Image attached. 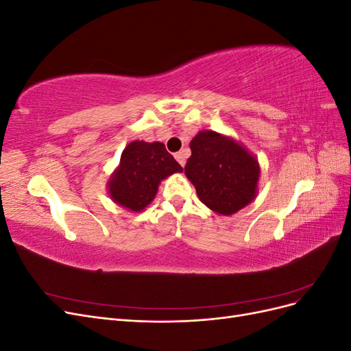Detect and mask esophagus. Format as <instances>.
Segmentation results:
<instances>
[{
	"instance_id": "1",
	"label": "esophagus",
	"mask_w": 351,
	"mask_h": 351,
	"mask_svg": "<svg viewBox=\"0 0 351 351\" xmlns=\"http://www.w3.org/2000/svg\"><path fill=\"white\" fill-rule=\"evenodd\" d=\"M176 159H177L180 165L184 167V165H186V152H184V151L177 152V154H176Z\"/></svg>"
}]
</instances>
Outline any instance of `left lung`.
Masks as SVG:
<instances>
[{
    "label": "left lung",
    "mask_w": 351,
    "mask_h": 351,
    "mask_svg": "<svg viewBox=\"0 0 351 351\" xmlns=\"http://www.w3.org/2000/svg\"><path fill=\"white\" fill-rule=\"evenodd\" d=\"M184 173L209 209L231 215L256 196L259 164L240 143L205 130L193 137Z\"/></svg>",
    "instance_id": "1"
}]
</instances>
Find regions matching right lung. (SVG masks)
<instances>
[{"mask_svg": "<svg viewBox=\"0 0 351 351\" xmlns=\"http://www.w3.org/2000/svg\"><path fill=\"white\" fill-rule=\"evenodd\" d=\"M182 171V165L167 152L164 143L134 141L125 146L110 180V196L127 209L142 210L154 200L161 180Z\"/></svg>", "mask_w": 351, "mask_h": 351, "instance_id": "obj_1", "label": "right lung"}]
</instances>
